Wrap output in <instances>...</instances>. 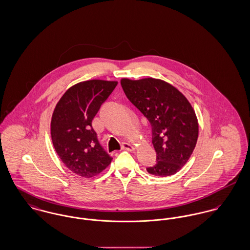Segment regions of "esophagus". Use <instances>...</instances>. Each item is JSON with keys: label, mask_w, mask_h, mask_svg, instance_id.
Listing matches in <instances>:
<instances>
[{"label": "esophagus", "mask_w": 250, "mask_h": 250, "mask_svg": "<svg viewBox=\"0 0 250 250\" xmlns=\"http://www.w3.org/2000/svg\"><path fill=\"white\" fill-rule=\"evenodd\" d=\"M122 149L127 150V151H133V150H135V147L129 143H123L122 144Z\"/></svg>", "instance_id": "34e87169"}]
</instances>
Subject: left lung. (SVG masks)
<instances>
[{
	"label": "left lung",
	"mask_w": 250,
	"mask_h": 250,
	"mask_svg": "<svg viewBox=\"0 0 250 250\" xmlns=\"http://www.w3.org/2000/svg\"><path fill=\"white\" fill-rule=\"evenodd\" d=\"M121 84L127 99L149 121L157 163L147 172L167 177L178 172L196 146L199 125L190 103L170 83L154 78L129 80Z\"/></svg>",
	"instance_id": "obj_1"
}]
</instances>
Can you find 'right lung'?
Masks as SVG:
<instances>
[{"label": "right lung", "mask_w": 250, "mask_h": 250, "mask_svg": "<svg viewBox=\"0 0 250 250\" xmlns=\"http://www.w3.org/2000/svg\"><path fill=\"white\" fill-rule=\"evenodd\" d=\"M117 84L104 80L78 83L65 91L53 111V146L63 165L81 177L96 176L112 161L98 141L92 120Z\"/></svg>", "instance_id": "1"}]
</instances>
